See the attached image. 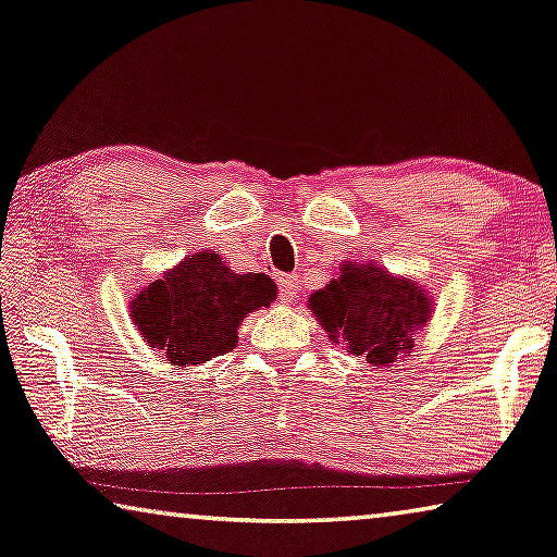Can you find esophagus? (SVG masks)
Segmentation results:
<instances>
[{
	"label": "esophagus",
	"instance_id": "1",
	"mask_svg": "<svg viewBox=\"0 0 557 557\" xmlns=\"http://www.w3.org/2000/svg\"><path fill=\"white\" fill-rule=\"evenodd\" d=\"M277 285H280V297L285 299V302H293V299L297 297V277L282 275V277H277Z\"/></svg>",
	"mask_w": 557,
	"mask_h": 557
}]
</instances>
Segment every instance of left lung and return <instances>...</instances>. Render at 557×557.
I'll return each mask as SVG.
<instances>
[{"mask_svg":"<svg viewBox=\"0 0 557 557\" xmlns=\"http://www.w3.org/2000/svg\"><path fill=\"white\" fill-rule=\"evenodd\" d=\"M310 307L330 339H342L351 355L379 367L409 355L431 317V297L417 280L389 275L372 262H344L330 285L312 293Z\"/></svg>","mask_w":557,"mask_h":557,"instance_id":"obj_1","label":"left lung"}]
</instances>
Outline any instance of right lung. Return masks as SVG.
Listing matches in <instances>:
<instances>
[{"instance_id":"obj_1","label":"right lung","mask_w":557,"mask_h":557,"mask_svg":"<svg viewBox=\"0 0 557 557\" xmlns=\"http://www.w3.org/2000/svg\"><path fill=\"white\" fill-rule=\"evenodd\" d=\"M275 299L268 275H237L220 255L202 250L140 289L131 317L148 347L163 349L168 364L196 367L231 351L245 317Z\"/></svg>"}]
</instances>
